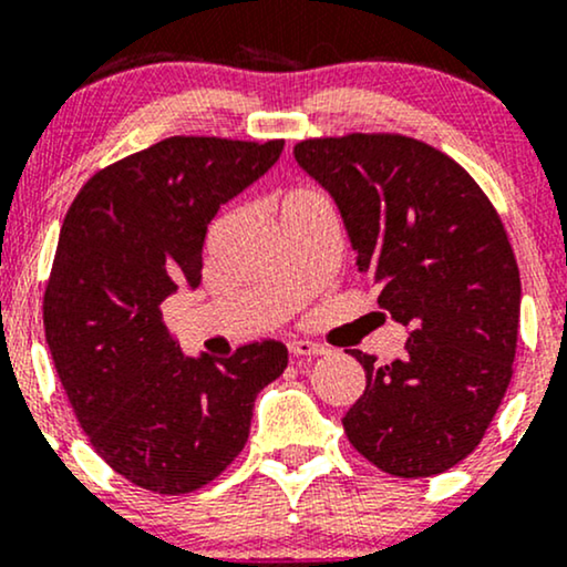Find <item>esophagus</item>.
Instances as JSON below:
<instances>
[{
	"mask_svg": "<svg viewBox=\"0 0 567 567\" xmlns=\"http://www.w3.org/2000/svg\"><path fill=\"white\" fill-rule=\"evenodd\" d=\"M288 349H290L292 357H320V354H328V347H322V343H315V341H303V338H298V341H290Z\"/></svg>",
	"mask_w": 567,
	"mask_h": 567,
	"instance_id": "1",
	"label": "esophagus"
}]
</instances>
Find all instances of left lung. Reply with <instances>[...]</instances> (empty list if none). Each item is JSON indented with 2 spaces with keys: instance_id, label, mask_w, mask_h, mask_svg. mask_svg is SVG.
Masks as SVG:
<instances>
[{
  "instance_id": "1",
  "label": "left lung",
  "mask_w": 567,
  "mask_h": 567,
  "mask_svg": "<svg viewBox=\"0 0 567 567\" xmlns=\"http://www.w3.org/2000/svg\"><path fill=\"white\" fill-rule=\"evenodd\" d=\"M296 162L336 202L357 269L408 328L402 360L365 368L343 432L394 477H432L483 440L512 381L519 269L504 224L458 162L405 135L301 141Z\"/></svg>"
}]
</instances>
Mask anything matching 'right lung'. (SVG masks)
Masks as SVG:
<instances>
[{"label": "right lung", "instance_id": "right-lung-1", "mask_svg": "<svg viewBox=\"0 0 567 567\" xmlns=\"http://www.w3.org/2000/svg\"><path fill=\"white\" fill-rule=\"evenodd\" d=\"M282 148L175 135L97 171L63 218L44 338L95 453L152 493L181 496L216 480L245 447L258 392L288 368L279 341L226 360L186 357L162 322V301L202 282L218 207Z\"/></svg>", "mask_w": 567, "mask_h": 567}]
</instances>
